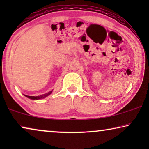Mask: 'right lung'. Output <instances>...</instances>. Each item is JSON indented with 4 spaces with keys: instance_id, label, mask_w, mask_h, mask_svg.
<instances>
[{
    "instance_id": "right-lung-1",
    "label": "right lung",
    "mask_w": 149,
    "mask_h": 149,
    "mask_svg": "<svg viewBox=\"0 0 149 149\" xmlns=\"http://www.w3.org/2000/svg\"><path fill=\"white\" fill-rule=\"evenodd\" d=\"M51 93H52V91H50L49 93H46V94H45V95H40V96H30V95H25L26 97H28V98H30L32 100H38V99H40V98H44V97H45L46 96H47V95L51 94Z\"/></svg>"
}]
</instances>
